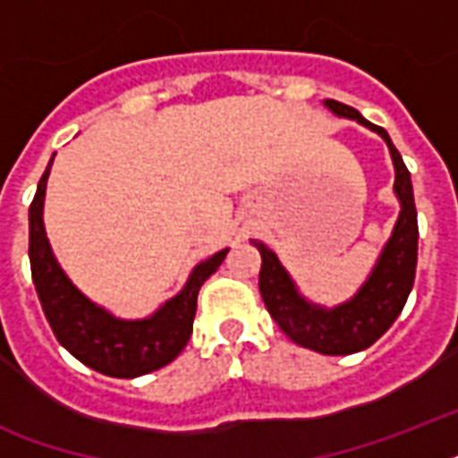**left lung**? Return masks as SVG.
<instances>
[{"label": "left lung", "instance_id": "left-lung-1", "mask_svg": "<svg viewBox=\"0 0 458 458\" xmlns=\"http://www.w3.org/2000/svg\"><path fill=\"white\" fill-rule=\"evenodd\" d=\"M335 116L352 118L377 132L390 147L392 164H394V194L399 199V218L394 223L390 240L380 251V259L366 278L359 293L344 304L333 309L318 306L301 297L290 273L264 242L251 240L261 254V271H259V290L264 304L280 330L300 347L313 349L318 354L344 356L370 347L377 337H383L397 316L404 309L409 293L416 278V261H419V218L413 204L411 173L404 165V158L392 145L390 135L380 125L370 121L347 104L326 99L323 102Z\"/></svg>", "mask_w": 458, "mask_h": 458}]
</instances>
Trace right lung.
Here are the masks:
<instances>
[{
    "mask_svg": "<svg viewBox=\"0 0 458 458\" xmlns=\"http://www.w3.org/2000/svg\"><path fill=\"white\" fill-rule=\"evenodd\" d=\"M52 161L42 173L38 192L30 204L28 257H30L32 283L38 290L39 304L56 340L78 361L109 377H138L171 363L185 349L192 335L197 294L204 280L218 271L228 250L216 251L214 257L194 266L185 287L165 304L158 306L152 316L138 320L116 318L114 313L88 300L68 280L49 247L42 207H45L47 178Z\"/></svg>",
    "mask_w": 458,
    "mask_h": 458,
    "instance_id": "right-lung-1",
    "label": "right lung"
}]
</instances>
